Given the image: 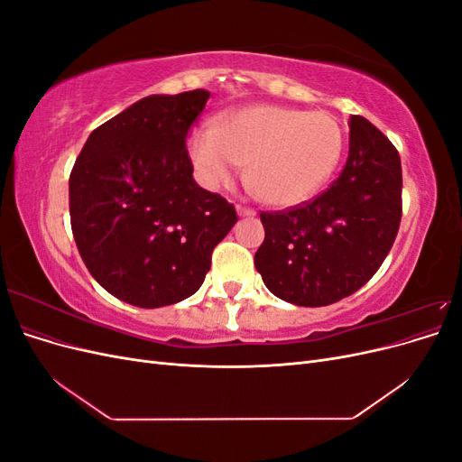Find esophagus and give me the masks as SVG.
<instances>
[{"label": "esophagus", "mask_w": 462, "mask_h": 462, "mask_svg": "<svg viewBox=\"0 0 462 462\" xmlns=\"http://www.w3.org/2000/svg\"><path fill=\"white\" fill-rule=\"evenodd\" d=\"M236 214H239V217H254L256 216V209L245 208V206H236Z\"/></svg>", "instance_id": "esophagus-1"}]
</instances>
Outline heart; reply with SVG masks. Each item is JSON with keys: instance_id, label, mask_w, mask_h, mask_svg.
Segmentation results:
<instances>
[{"instance_id": "obj_1", "label": "heart", "mask_w": 462, "mask_h": 462, "mask_svg": "<svg viewBox=\"0 0 462 462\" xmlns=\"http://www.w3.org/2000/svg\"><path fill=\"white\" fill-rule=\"evenodd\" d=\"M341 125L326 111L253 104L223 116L217 127L190 133L189 156L202 183L229 187L248 163V180L272 206L310 199L337 167Z\"/></svg>"}]
</instances>
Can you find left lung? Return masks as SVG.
<instances>
[{"label":"left lung","mask_w":462,"mask_h":462,"mask_svg":"<svg viewBox=\"0 0 462 462\" xmlns=\"http://www.w3.org/2000/svg\"><path fill=\"white\" fill-rule=\"evenodd\" d=\"M348 158L318 199L289 212H262L265 239L254 256L265 287L297 306H328L377 272L401 223V158L374 125L348 119Z\"/></svg>","instance_id":"left-lung-1"}]
</instances>
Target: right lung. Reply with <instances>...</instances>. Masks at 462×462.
<instances>
[{
    "label": "right lung",
    "instance_id": "add662e5",
    "mask_svg": "<svg viewBox=\"0 0 462 462\" xmlns=\"http://www.w3.org/2000/svg\"><path fill=\"white\" fill-rule=\"evenodd\" d=\"M209 97L152 94L100 125L69 177L75 243L92 277L138 309L194 295L233 204L197 185L185 138Z\"/></svg>",
    "mask_w": 462,
    "mask_h": 462
}]
</instances>
